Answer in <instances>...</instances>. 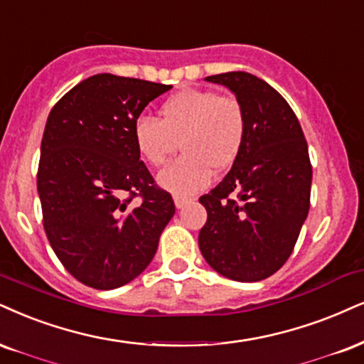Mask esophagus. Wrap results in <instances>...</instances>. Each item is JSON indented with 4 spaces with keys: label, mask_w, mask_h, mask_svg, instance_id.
Listing matches in <instances>:
<instances>
[{
    "label": "esophagus",
    "mask_w": 364,
    "mask_h": 364,
    "mask_svg": "<svg viewBox=\"0 0 364 364\" xmlns=\"http://www.w3.org/2000/svg\"><path fill=\"white\" fill-rule=\"evenodd\" d=\"M191 197H186V196H173V203H175V208L177 209H182L183 205H187L191 203Z\"/></svg>",
    "instance_id": "34e87169"
}]
</instances>
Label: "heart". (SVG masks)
<instances>
[{
  "instance_id": "heart-1",
  "label": "heart",
  "mask_w": 364,
  "mask_h": 364,
  "mask_svg": "<svg viewBox=\"0 0 364 364\" xmlns=\"http://www.w3.org/2000/svg\"><path fill=\"white\" fill-rule=\"evenodd\" d=\"M246 134V113L232 94L210 89H182L160 107V119L140 116L134 121V146L151 167H161L178 146L186 154L159 175L164 189L177 196L204 189L213 168H230Z\"/></svg>"
}]
</instances>
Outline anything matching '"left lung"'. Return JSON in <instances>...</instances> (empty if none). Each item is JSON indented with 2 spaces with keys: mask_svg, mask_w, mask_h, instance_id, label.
Wrapping results in <instances>:
<instances>
[{
  "mask_svg": "<svg viewBox=\"0 0 364 364\" xmlns=\"http://www.w3.org/2000/svg\"><path fill=\"white\" fill-rule=\"evenodd\" d=\"M236 94L246 113L240 155L199 203L208 221L199 248L236 282H259L284 267L311 205L312 165L302 128L280 92L248 73L209 75Z\"/></svg>",
  "mask_w": 364,
  "mask_h": 364,
  "instance_id": "1",
  "label": "left lung"
}]
</instances>
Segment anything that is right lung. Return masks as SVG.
<instances>
[{"label": "right lung", "mask_w": 364, "mask_h": 364, "mask_svg": "<svg viewBox=\"0 0 364 364\" xmlns=\"http://www.w3.org/2000/svg\"><path fill=\"white\" fill-rule=\"evenodd\" d=\"M172 86L92 75L48 114L37 189L43 230L65 270L97 290L129 284L150 264L175 214L134 146L146 105Z\"/></svg>", "instance_id": "add662e5"}]
</instances>
